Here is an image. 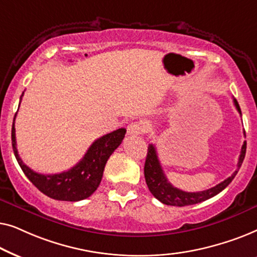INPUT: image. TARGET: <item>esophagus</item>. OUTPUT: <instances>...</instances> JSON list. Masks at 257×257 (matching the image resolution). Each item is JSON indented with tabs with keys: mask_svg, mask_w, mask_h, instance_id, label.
Here are the masks:
<instances>
[{
	"mask_svg": "<svg viewBox=\"0 0 257 257\" xmlns=\"http://www.w3.org/2000/svg\"><path fill=\"white\" fill-rule=\"evenodd\" d=\"M147 131V126L143 121L131 122L127 126V135L128 136H142Z\"/></svg>",
	"mask_w": 257,
	"mask_h": 257,
	"instance_id": "obj_1",
	"label": "esophagus"
}]
</instances>
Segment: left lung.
<instances>
[{"instance_id": "left-lung-1", "label": "left lung", "mask_w": 257, "mask_h": 257, "mask_svg": "<svg viewBox=\"0 0 257 257\" xmlns=\"http://www.w3.org/2000/svg\"><path fill=\"white\" fill-rule=\"evenodd\" d=\"M234 105L236 107L238 113L241 114V108L238 105L237 100L234 98ZM244 136L245 132L243 131ZM245 149H247V143H243L241 149L240 157H238V163H237V170L230 175L229 178H227L226 180L220 182L219 185L214 186V187L206 189V191L201 192H185L181 191L177 187H174L170 181L167 180L166 175H165L163 167L158 158L157 149L153 144L149 145V150H147V157L145 161V167H144V173H145V180L149 187L150 192L152 193L153 196L156 199L159 200L160 202L165 203L168 206H178V207H184L189 205H195V203L202 202L205 200H208L216 194H219L220 192H222L228 185L230 184L231 180L235 178V175L237 174L238 170H240L242 163H243L244 156H245Z\"/></svg>"}]
</instances>
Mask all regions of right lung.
<instances>
[{
	"mask_svg": "<svg viewBox=\"0 0 257 257\" xmlns=\"http://www.w3.org/2000/svg\"><path fill=\"white\" fill-rule=\"evenodd\" d=\"M15 118L12 127V143L17 163L27 178L43 194L61 201H79L93 194L103 178L107 159L120 145L126 133L125 128H118L100 137L92 143L83 159L69 171L57 174H41L28 167L19 156L16 149Z\"/></svg>",
	"mask_w": 257,
	"mask_h": 257,
	"instance_id": "add662e5",
	"label": "right lung"
}]
</instances>
